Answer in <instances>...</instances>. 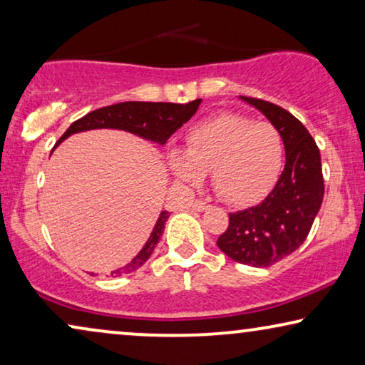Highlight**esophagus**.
Listing matches in <instances>:
<instances>
[{
  "mask_svg": "<svg viewBox=\"0 0 365 365\" xmlns=\"http://www.w3.org/2000/svg\"><path fill=\"white\" fill-rule=\"evenodd\" d=\"M191 209H194V211H204V209H207V204L204 201H199V199H196V201L191 202Z\"/></svg>",
  "mask_w": 365,
  "mask_h": 365,
  "instance_id": "obj_1",
  "label": "esophagus"
}]
</instances>
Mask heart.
<instances>
[{"label": "heart", "instance_id": "heart-1", "mask_svg": "<svg viewBox=\"0 0 365 365\" xmlns=\"http://www.w3.org/2000/svg\"><path fill=\"white\" fill-rule=\"evenodd\" d=\"M284 154L274 124L237 113H221L194 126L184 151H173L169 166L187 184L211 173V184L224 201L249 204L272 186Z\"/></svg>", "mask_w": 365, "mask_h": 365}]
</instances>
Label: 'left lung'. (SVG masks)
I'll use <instances>...</instances> for the list:
<instances>
[{
    "label": "left lung",
    "mask_w": 365,
    "mask_h": 365,
    "mask_svg": "<svg viewBox=\"0 0 365 365\" xmlns=\"http://www.w3.org/2000/svg\"><path fill=\"white\" fill-rule=\"evenodd\" d=\"M281 133L286 166L276 186L257 206L229 214L217 246L232 261L269 267L306 241L324 199L321 153L296 116L277 104L242 96Z\"/></svg>",
    "instance_id": "left-lung-1"
}]
</instances>
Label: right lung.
Instances as JSON below:
<instances>
[{
    "mask_svg": "<svg viewBox=\"0 0 365 365\" xmlns=\"http://www.w3.org/2000/svg\"><path fill=\"white\" fill-rule=\"evenodd\" d=\"M199 104H201V99H196V101L186 104L126 101L113 104V106L99 108L96 111L88 113L86 116L74 121L66 129V133L59 138L58 143H61L63 139H66L74 133L98 128H114L124 129V131L134 133L144 139H151L154 143L164 144L176 129L181 128L184 123H187L194 116ZM168 217V211H163L159 214V219L153 229L151 236L148 239L146 246L141 249V252L131 262L121 269H118V271L111 272L113 276H121V274L136 271V269L141 267L148 261L154 251V247H156V244L159 242V237L163 236L164 224H166Z\"/></svg>",
    "mask_w": 365,
    "mask_h": 365,
    "instance_id": "obj_1",
    "label": "right lung"
}]
</instances>
